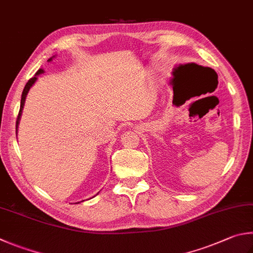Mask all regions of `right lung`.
<instances>
[{
	"label": "right lung",
	"instance_id": "right-lung-1",
	"mask_svg": "<svg viewBox=\"0 0 253 253\" xmlns=\"http://www.w3.org/2000/svg\"><path fill=\"white\" fill-rule=\"evenodd\" d=\"M52 61V57H50L48 59V62ZM42 73H44V71L41 68V70H39L38 72H36V74L34 77H32V79L26 83V85L24 87V89H23V93H22V98H21V106H20V112H18V116H17V119H16V132H17V127H18V124H20V119H21V115H22V111H23V107H24V103H25V99H26V95L27 93H29V90L32 86H33L34 83L36 82V80H38V76L40 74H42ZM79 204V203H77Z\"/></svg>",
	"mask_w": 253,
	"mask_h": 253
}]
</instances>
